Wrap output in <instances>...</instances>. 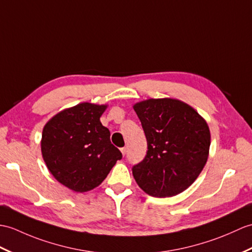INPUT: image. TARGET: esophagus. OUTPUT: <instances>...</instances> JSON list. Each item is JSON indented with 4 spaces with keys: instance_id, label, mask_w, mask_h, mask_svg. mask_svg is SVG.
I'll return each instance as SVG.
<instances>
[{
    "instance_id": "obj_1",
    "label": "esophagus",
    "mask_w": 252,
    "mask_h": 252,
    "mask_svg": "<svg viewBox=\"0 0 252 252\" xmlns=\"http://www.w3.org/2000/svg\"><path fill=\"white\" fill-rule=\"evenodd\" d=\"M120 150H121V153H122V155H124V156H125V155L126 154V147H124V148H121Z\"/></svg>"
}]
</instances>
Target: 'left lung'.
<instances>
[{
  "label": "left lung",
  "mask_w": 252,
  "mask_h": 252,
  "mask_svg": "<svg viewBox=\"0 0 252 252\" xmlns=\"http://www.w3.org/2000/svg\"><path fill=\"white\" fill-rule=\"evenodd\" d=\"M147 139L144 160L132 167L134 179L149 195L179 194L205 166L210 132L194 108L175 98H149L133 106Z\"/></svg>",
  "instance_id": "left-lung-1"
}]
</instances>
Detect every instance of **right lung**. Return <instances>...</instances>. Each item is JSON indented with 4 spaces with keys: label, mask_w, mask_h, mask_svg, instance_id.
Returning <instances> with one entry per match:
<instances>
[{
    "label": "right lung",
    "mask_w": 252,
    "mask_h": 252,
    "mask_svg": "<svg viewBox=\"0 0 252 252\" xmlns=\"http://www.w3.org/2000/svg\"><path fill=\"white\" fill-rule=\"evenodd\" d=\"M107 105L80 103L52 117L43 128V159L58 181L75 192L96 188L107 177L120 150L99 117Z\"/></svg>",
    "instance_id": "right-lung-1"
}]
</instances>
